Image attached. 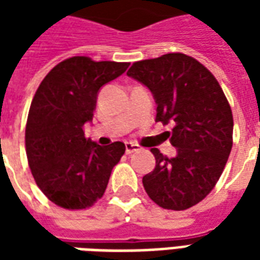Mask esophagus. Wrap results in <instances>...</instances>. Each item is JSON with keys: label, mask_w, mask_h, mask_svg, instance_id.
<instances>
[{"label": "esophagus", "mask_w": 260, "mask_h": 260, "mask_svg": "<svg viewBox=\"0 0 260 260\" xmlns=\"http://www.w3.org/2000/svg\"><path fill=\"white\" fill-rule=\"evenodd\" d=\"M138 150H141V147L138 146L136 143H132V142H126L125 143V152H126V154H132V153L138 152Z\"/></svg>", "instance_id": "1"}]
</instances>
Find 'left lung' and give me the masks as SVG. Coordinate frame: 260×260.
<instances>
[{"label": "left lung", "mask_w": 260, "mask_h": 260, "mask_svg": "<svg viewBox=\"0 0 260 260\" xmlns=\"http://www.w3.org/2000/svg\"><path fill=\"white\" fill-rule=\"evenodd\" d=\"M128 76L152 91L156 121L167 131L175 157L150 152L156 167L143 177L149 198L169 210H185L212 191L233 147V113L223 89L207 68L181 53L132 64Z\"/></svg>", "instance_id": "1"}]
</instances>
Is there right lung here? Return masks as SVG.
<instances>
[{
	"mask_svg": "<svg viewBox=\"0 0 260 260\" xmlns=\"http://www.w3.org/2000/svg\"><path fill=\"white\" fill-rule=\"evenodd\" d=\"M128 67L72 57L55 65L36 90L26 122V154L37 186L57 206L86 209L104 195L125 145L100 146L86 139L83 125L93 118L99 90Z\"/></svg>",
	"mask_w": 260,
	"mask_h": 260,
	"instance_id": "obj_1",
	"label": "right lung"
}]
</instances>
